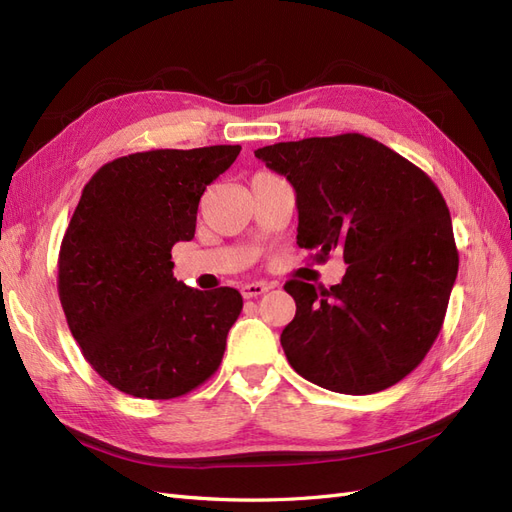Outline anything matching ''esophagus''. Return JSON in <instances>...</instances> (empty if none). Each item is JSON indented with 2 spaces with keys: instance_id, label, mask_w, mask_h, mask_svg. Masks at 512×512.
I'll list each match as a JSON object with an SVG mask.
<instances>
[{
  "instance_id": "esophagus-1",
  "label": "esophagus",
  "mask_w": 512,
  "mask_h": 512,
  "mask_svg": "<svg viewBox=\"0 0 512 512\" xmlns=\"http://www.w3.org/2000/svg\"><path fill=\"white\" fill-rule=\"evenodd\" d=\"M267 290H269V286L262 282H250V284L241 286V294L245 299H256V297H260V294H265Z\"/></svg>"
}]
</instances>
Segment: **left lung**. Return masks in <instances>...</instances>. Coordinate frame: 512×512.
<instances>
[{"label": "left lung", "mask_w": 512, "mask_h": 512, "mask_svg": "<svg viewBox=\"0 0 512 512\" xmlns=\"http://www.w3.org/2000/svg\"><path fill=\"white\" fill-rule=\"evenodd\" d=\"M254 156L297 194V243L342 252L331 288L290 280L297 314L282 331L305 380L346 395L389 389L436 342L457 277L451 213L421 168L363 134L277 143Z\"/></svg>", "instance_id": "obj_1"}]
</instances>
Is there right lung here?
Returning <instances> with one entry per match:
<instances>
[{
    "mask_svg": "<svg viewBox=\"0 0 512 512\" xmlns=\"http://www.w3.org/2000/svg\"><path fill=\"white\" fill-rule=\"evenodd\" d=\"M239 145L153 149L104 164L59 250V301L98 374L141 399L190 393L220 367L243 299L177 282L170 250L192 241L200 196Z\"/></svg>",
    "mask_w": 512,
    "mask_h": 512,
    "instance_id": "obj_1",
    "label": "right lung"
}]
</instances>
